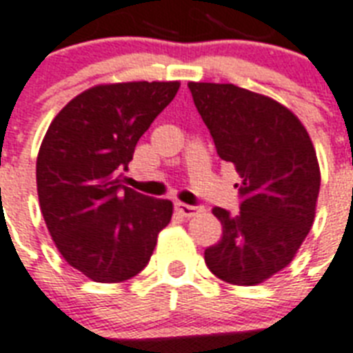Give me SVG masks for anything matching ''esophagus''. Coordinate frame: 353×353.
<instances>
[{"label":"esophagus","instance_id":"obj_1","mask_svg":"<svg viewBox=\"0 0 353 353\" xmlns=\"http://www.w3.org/2000/svg\"><path fill=\"white\" fill-rule=\"evenodd\" d=\"M176 211L179 212L181 216H185V219H192V216H196V214L203 211V209L196 205H187V203H176Z\"/></svg>","mask_w":353,"mask_h":353}]
</instances>
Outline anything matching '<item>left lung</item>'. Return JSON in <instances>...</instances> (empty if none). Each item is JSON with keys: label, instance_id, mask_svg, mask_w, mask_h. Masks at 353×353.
Instances as JSON below:
<instances>
[{"label": "left lung", "instance_id": "obj_1", "mask_svg": "<svg viewBox=\"0 0 353 353\" xmlns=\"http://www.w3.org/2000/svg\"><path fill=\"white\" fill-rule=\"evenodd\" d=\"M188 88L220 159L242 177L241 212L212 214L222 239L205 250V265L231 285H259L294 259L314 222L320 166L307 129L265 94L231 83Z\"/></svg>", "mask_w": 353, "mask_h": 353}]
</instances>
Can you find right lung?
<instances>
[{"mask_svg":"<svg viewBox=\"0 0 353 353\" xmlns=\"http://www.w3.org/2000/svg\"><path fill=\"white\" fill-rule=\"evenodd\" d=\"M179 81H131L88 88L53 118L37 157L40 211L75 270L98 283L141 272L172 219L170 200L122 185L134 146Z\"/></svg>","mask_w":353,"mask_h":353,"instance_id":"right-lung-1","label":"right lung"}]
</instances>
